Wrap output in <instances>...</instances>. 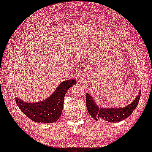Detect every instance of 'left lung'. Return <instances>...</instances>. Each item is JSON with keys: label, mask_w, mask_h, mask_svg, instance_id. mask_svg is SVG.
Listing matches in <instances>:
<instances>
[{"label": "left lung", "mask_w": 152, "mask_h": 152, "mask_svg": "<svg viewBox=\"0 0 152 152\" xmlns=\"http://www.w3.org/2000/svg\"><path fill=\"white\" fill-rule=\"evenodd\" d=\"M140 97V92L130 104L123 108H99L88 94H86V107L89 114L96 121L103 119L110 123H117L128 117L137 106Z\"/></svg>", "instance_id": "1"}]
</instances>
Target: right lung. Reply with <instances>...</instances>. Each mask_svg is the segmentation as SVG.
I'll return each instance as SVG.
<instances>
[{
  "instance_id": "right-lung-1",
  "label": "right lung",
  "mask_w": 152,
  "mask_h": 152,
  "mask_svg": "<svg viewBox=\"0 0 152 152\" xmlns=\"http://www.w3.org/2000/svg\"><path fill=\"white\" fill-rule=\"evenodd\" d=\"M76 80L70 79L62 82L49 98L39 102H26L15 99L17 105L31 120L37 123H51L60 117L64 104V96Z\"/></svg>"
}]
</instances>
